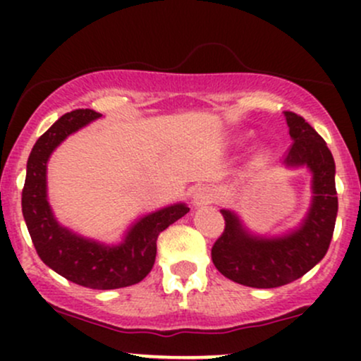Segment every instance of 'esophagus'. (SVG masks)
I'll list each match as a JSON object with an SVG mask.
<instances>
[{
    "instance_id": "obj_1",
    "label": "esophagus",
    "mask_w": 361,
    "mask_h": 361,
    "mask_svg": "<svg viewBox=\"0 0 361 361\" xmlns=\"http://www.w3.org/2000/svg\"><path fill=\"white\" fill-rule=\"evenodd\" d=\"M214 190L210 186H198L193 193V204L195 205H204L210 204L214 200Z\"/></svg>"
}]
</instances>
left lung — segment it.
<instances>
[{"mask_svg": "<svg viewBox=\"0 0 361 361\" xmlns=\"http://www.w3.org/2000/svg\"><path fill=\"white\" fill-rule=\"evenodd\" d=\"M292 146L287 166L312 171V207L300 229L283 238L267 239L247 234L229 210H222L226 227L212 246V261L226 279L255 288H275L300 279L324 258L333 239L338 214L334 159L324 139L304 117L285 111Z\"/></svg>", "mask_w": 361, "mask_h": 361, "instance_id": "obj_1", "label": "left lung"}]
</instances>
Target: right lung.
<instances>
[{
    "mask_svg": "<svg viewBox=\"0 0 361 361\" xmlns=\"http://www.w3.org/2000/svg\"><path fill=\"white\" fill-rule=\"evenodd\" d=\"M98 117L102 115L90 109L73 110L40 135L27 161L22 212L37 255L49 268L82 287L111 290L146 279L154 267L157 235L188 214L190 209L178 204L146 215L128 231L126 241L118 246H102L61 227L54 219L45 193L47 159L69 134Z\"/></svg>",
    "mask_w": 361,
    "mask_h": 361,
    "instance_id": "1",
    "label": "right lung"
}]
</instances>
